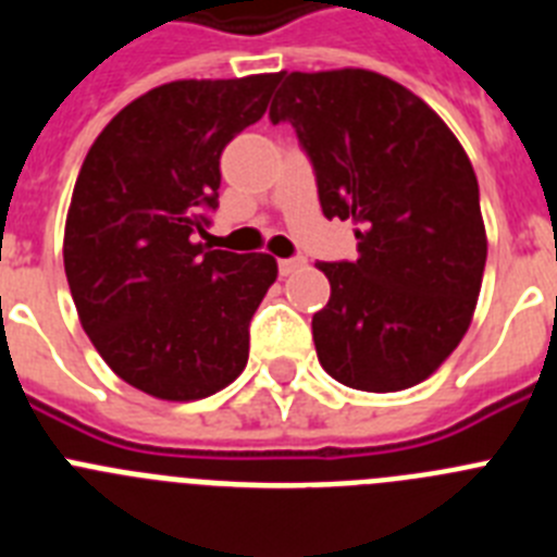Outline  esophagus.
<instances>
[{
	"label": "esophagus",
	"instance_id": "34e87169",
	"mask_svg": "<svg viewBox=\"0 0 557 557\" xmlns=\"http://www.w3.org/2000/svg\"><path fill=\"white\" fill-rule=\"evenodd\" d=\"M304 262H307L304 256H293V259H278V273H282V275L295 273L298 268H304Z\"/></svg>",
	"mask_w": 557,
	"mask_h": 557
}]
</instances>
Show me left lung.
I'll return each instance as SVG.
<instances>
[{
  "label": "left lung",
  "mask_w": 557,
  "mask_h": 557,
  "mask_svg": "<svg viewBox=\"0 0 557 557\" xmlns=\"http://www.w3.org/2000/svg\"><path fill=\"white\" fill-rule=\"evenodd\" d=\"M270 122H289L329 220H354L357 259L318 262L323 371L393 393L424 382L469 332L488 239L469 156L401 83L368 69L278 72Z\"/></svg>",
  "instance_id": "1"
}]
</instances>
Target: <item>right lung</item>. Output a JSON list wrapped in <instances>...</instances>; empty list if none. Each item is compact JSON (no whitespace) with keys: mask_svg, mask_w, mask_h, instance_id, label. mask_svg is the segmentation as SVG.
<instances>
[{"mask_svg":"<svg viewBox=\"0 0 557 557\" xmlns=\"http://www.w3.org/2000/svg\"><path fill=\"white\" fill-rule=\"evenodd\" d=\"M278 75L175 81L122 108L77 175L63 268L108 368L164 401L231 385L250 318L275 282L268 253L195 243L220 198V156L268 111Z\"/></svg>","mask_w":557,"mask_h":557,"instance_id":"obj_1","label":"right lung"}]
</instances>
